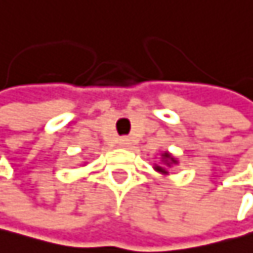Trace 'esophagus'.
I'll return each mask as SVG.
<instances>
[{"mask_svg":"<svg viewBox=\"0 0 253 253\" xmlns=\"http://www.w3.org/2000/svg\"><path fill=\"white\" fill-rule=\"evenodd\" d=\"M119 146H121V148H129V146H130V140L127 137L119 138Z\"/></svg>","mask_w":253,"mask_h":253,"instance_id":"obj_1","label":"esophagus"}]
</instances>
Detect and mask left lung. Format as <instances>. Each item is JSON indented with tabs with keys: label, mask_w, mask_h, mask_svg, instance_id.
I'll list each match as a JSON object with an SVG mask.
<instances>
[{
	"label": "left lung",
	"mask_w": 253,
	"mask_h": 253,
	"mask_svg": "<svg viewBox=\"0 0 253 253\" xmlns=\"http://www.w3.org/2000/svg\"><path fill=\"white\" fill-rule=\"evenodd\" d=\"M161 161H163L161 164H155V170L159 172V173H163V175H167V173H169V170H167V169L177 164V159L167 151L161 155Z\"/></svg>",
	"instance_id": "obj_1"
}]
</instances>
